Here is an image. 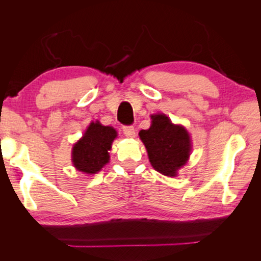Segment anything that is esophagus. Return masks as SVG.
<instances>
[{"label":"esophagus","instance_id":"34e87169","mask_svg":"<svg viewBox=\"0 0 261 261\" xmlns=\"http://www.w3.org/2000/svg\"><path fill=\"white\" fill-rule=\"evenodd\" d=\"M123 133L124 135L128 138H134L136 135L135 128H134L133 126H123Z\"/></svg>","mask_w":261,"mask_h":261}]
</instances>
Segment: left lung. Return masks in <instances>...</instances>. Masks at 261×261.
Returning <instances> with one entry per match:
<instances>
[{"label":"left lung","instance_id":"8db88e82","mask_svg":"<svg viewBox=\"0 0 261 261\" xmlns=\"http://www.w3.org/2000/svg\"><path fill=\"white\" fill-rule=\"evenodd\" d=\"M149 129L139 132L153 169L170 177L177 175L192 151V140L181 125H175L165 114H152Z\"/></svg>","mask_w":261,"mask_h":261}]
</instances>
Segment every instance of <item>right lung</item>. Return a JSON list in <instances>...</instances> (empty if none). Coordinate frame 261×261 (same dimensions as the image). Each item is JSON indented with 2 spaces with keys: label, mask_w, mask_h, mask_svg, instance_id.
<instances>
[{
  "label": "right lung",
  "mask_w": 261,
  "mask_h": 261,
  "mask_svg": "<svg viewBox=\"0 0 261 261\" xmlns=\"http://www.w3.org/2000/svg\"><path fill=\"white\" fill-rule=\"evenodd\" d=\"M116 136L117 133L111 126H103L98 121L92 122L73 147L74 167L86 174H96L109 162L108 151Z\"/></svg>",
  "instance_id": "add662e5"
}]
</instances>
